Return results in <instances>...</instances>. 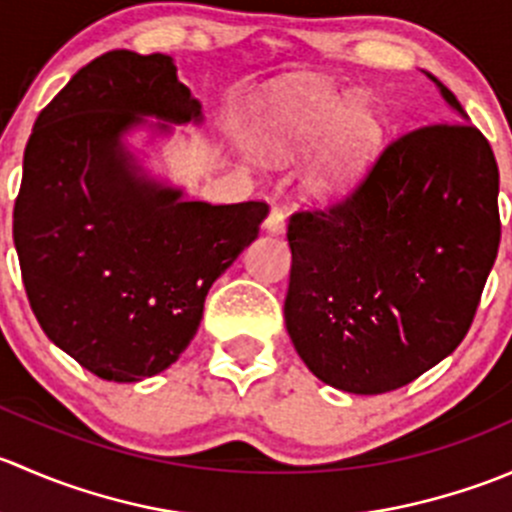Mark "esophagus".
<instances>
[{"label":"esophagus","mask_w":512,"mask_h":512,"mask_svg":"<svg viewBox=\"0 0 512 512\" xmlns=\"http://www.w3.org/2000/svg\"><path fill=\"white\" fill-rule=\"evenodd\" d=\"M265 230L272 232V235H280V232H285V213H282L280 208L270 210V215H267V220H265Z\"/></svg>","instance_id":"34e87169"}]
</instances>
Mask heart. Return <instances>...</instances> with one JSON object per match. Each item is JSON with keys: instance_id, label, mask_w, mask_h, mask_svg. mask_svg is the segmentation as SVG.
I'll return each mask as SVG.
<instances>
[{"instance_id": "1", "label": "heart", "mask_w": 512, "mask_h": 512, "mask_svg": "<svg viewBox=\"0 0 512 512\" xmlns=\"http://www.w3.org/2000/svg\"><path fill=\"white\" fill-rule=\"evenodd\" d=\"M327 138L307 173V190L317 200L347 193L364 170L381 138V118L369 103L349 96L322 94L307 108L282 118L270 136L280 156L302 153Z\"/></svg>"}]
</instances>
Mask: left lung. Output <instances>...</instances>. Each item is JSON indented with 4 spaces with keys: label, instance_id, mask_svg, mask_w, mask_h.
Returning a JSON list of instances; mask_svg holds the SVG:
<instances>
[{
    "label": "left lung",
    "instance_id": "1",
    "mask_svg": "<svg viewBox=\"0 0 512 512\" xmlns=\"http://www.w3.org/2000/svg\"><path fill=\"white\" fill-rule=\"evenodd\" d=\"M466 121L391 141L327 210H297L285 324L317 379L386 394L446 359L471 329L500 245L498 163Z\"/></svg>",
    "mask_w": 512,
    "mask_h": 512
}]
</instances>
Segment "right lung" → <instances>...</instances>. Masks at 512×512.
<instances>
[{"mask_svg":"<svg viewBox=\"0 0 512 512\" xmlns=\"http://www.w3.org/2000/svg\"><path fill=\"white\" fill-rule=\"evenodd\" d=\"M141 116L203 118L170 56L116 49L86 64L36 118L14 203L36 322L118 384L156 376L185 352L208 289L270 213L260 200H188L148 178L121 141Z\"/></svg>","mask_w":512,"mask_h":512,"instance_id":"1","label":"right lung"}]
</instances>
